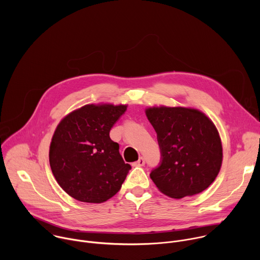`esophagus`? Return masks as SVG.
Listing matches in <instances>:
<instances>
[{
    "mask_svg": "<svg viewBox=\"0 0 260 260\" xmlns=\"http://www.w3.org/2000/svg\"><path fill=\"white\" fill-rule=\"evenodd\" d=\"M135 165H137V166H144L145 165V158L144 157H140L138 159V161L135 162Z\"/></svg>",
    "mask_w": 260,
    "mask_h": 260,
    "instance_id": "esophagus-1",
    "label": "esophagus"
}]
</instances>
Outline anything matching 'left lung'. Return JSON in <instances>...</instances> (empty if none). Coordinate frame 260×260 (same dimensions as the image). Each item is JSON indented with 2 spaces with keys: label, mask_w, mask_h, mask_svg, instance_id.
I'll use <instances>...</instances> for the list:
<instances>
[{
  "label": "left lung",
  "mask_w": 260,
  "mask_h": 260,
  "mask_svg": "<svg viewBox=\"0 0 260 260\" xmlns=\"http://www.w3.org/2000/svg\"><path fill=\"white\" fill-rule=\"evenodd\" d=\"M146 115L157 134L161 155L150 173L156 187L173 199L207 189L222 165V144L212 120L184 107L148 108Z\"/></svg>",
  "instance_id": "1"
}]
</instances>
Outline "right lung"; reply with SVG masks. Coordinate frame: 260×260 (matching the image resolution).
I'll list each match as a JSON object with an SVG mask.
<instances>
[{
	"label": "right lung",
	"instance_id": "1",
	"mask_svg": "<svg viewBox=\"0 0 260 260\" xmlns=\"http://www.w3.org/2000/svg\"><path fill=\"white\" fill-rule=\"evenodd\" d=\"M126 105H85L57 125L49 149L52 174L73 199L100 204L121 188L132 167L119 153L110 131L126 111Z\"/></svg>",
	"mask_w": 260,
	"mask_h": 260
}]
</instances>
